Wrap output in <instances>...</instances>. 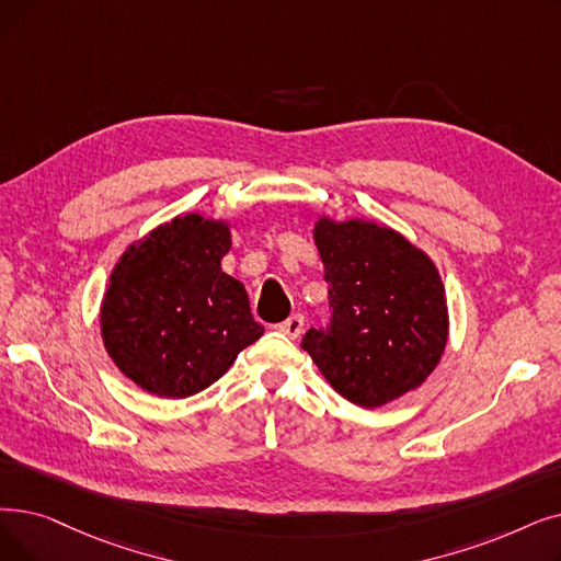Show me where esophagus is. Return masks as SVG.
<instances>
[{
    "label": "esophagus",
    "mask_w": 561,
    "mask_h": 561,
    "mask_svg": "<svg viewBox=\"0 0 561 561\" xmlns=\"http://www.w3.org/2000/svg\"><path fill=\"white\" fill-rule=\"evenodd\" d=\"M302 328H305V316L302 313H294V316H288L284 323L277 325V332H282L288 339H298Z\"/></svg>",
    "instance_id": "34e87169"
}]
</instances>
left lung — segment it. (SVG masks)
I'll return each mask as SVG.
<instances>
[{"mask_svg":"<svg viewBox=\"0 0 561 561\" xmlns=\"http://www.w3.org/2000/svg\"><path fill=\"white\" fill-rule=\"evenodd\" d=\"M330 284V330H309L302 348L336 392L380 408L412 392L440 364L449 309L431 256L374 220L313 222Z\"/></svg>","mask_w":561,"mask_h":561,"instance_id":"left-lung-1","label":"left lung"}]
</instances>
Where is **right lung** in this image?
<instances>
[{"label": "right lung", "instance_id": "obj_1", "mask_svg": "<svg viewBox=\"0 0 561 561\" xmlns=\"http://www.w3.org/2000/svg\"><path fill=\"white\" fill-rule=\"evenodd\" d=\"M227 220L174 217L130 242L101 302V336L118 371L144 392L185 399L222 378L263 334L248 290L222 271Z\"/></svg>", "mask_w": 561, "mask_h": 561}]
</instances>
